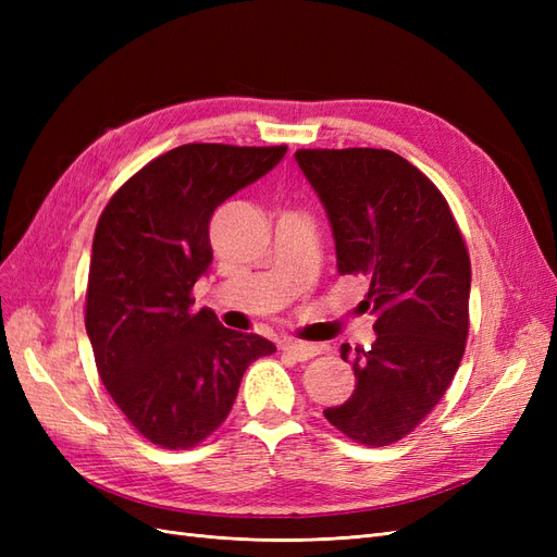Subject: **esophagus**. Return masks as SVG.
<instances>
[{
    "mask_svg": "<svg viewBox=\"0 0 557 557\" xmlns=\"http://www.w3.org/2000/svg\"><path fill=\"white\" fill-rule=\"evenodd\" d=\"M283 350L288 352V356H293L295 360H299V362H307V360L315 358L318 352H320V348L315 344H301V342H285Z\"/></svg>",
    "mask_w": 557,
    "mask_h": 557,
    "instance_id": "34e87169",
    "label": "esophagus"
}]
</instances>
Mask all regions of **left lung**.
Instances as JSON below:
<instances>
[{
  "label": "left lung",
  "instance_id": "8db88e82",
  "mask_svg": "<svg viewBox=\"0 0 557 557\" xmlns=\"http://www.w3.org/2000/svg\"><path fill=\"white\" fill-rule=\"evenodd\" d=\"M295 160L327 211L336 269L369 281L360 307L376 315V342L352 356L356 391L323 413L352 442L395 444L440 404L465 356L462 232L440 188L393 150L301 148Z\"/></svg>",
  "mask_w": 557,
  "mask_h": 557
}]
</instances>
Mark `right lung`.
I'll use <instances>...</instances> for the list:
<instances>
[{"label":"right lung","mask_w":557,"mask_h":557,"mask_svg":"<svg viewBox=\"0 0 557 557\" xmlns=\"http://www.w3.org/2000/svg\"><path fill=\"white\" fill-rule=\"evenodd\" d=\"M288 146L185 144L148 162L99 215L86 293L97 372L141 436L193 448L225 423L248 364L272 356L264 336L195 311L193 288L213 260L209 223Z\"/></svg>","instance_id":"right-lung-1"}]
</instances>
